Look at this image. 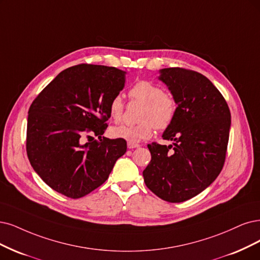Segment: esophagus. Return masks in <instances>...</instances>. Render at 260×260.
Returning <instances> with one entry per match:
<instances>
[{
    "instance_id": "1",
    "label": "esophagus",
    "mask_w": 260,
    "mask_h": 260,
    "mask_svg": "<svg viewBox=\"0 0 260 260\" xmlns=\"http://www.w3.org/2000/svg\"><path fill=\"white\" fill-rule=\"evenodd\" d=\"M139 147V143H134V142H127V148L128 149H135Z\"/></svg>"
}]
</instances>
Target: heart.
<instances>
[{"mask_svg": "<svg viewBox=\"0 0 260 260\" xmlns=\"http://www.w3.org/2000/svg\"><path fill=\"white\" fill-rule=\"evenodd\" d=\"M133 101L143 103L136 124H122L111 128V136L137 143L152 135L153 127L166 129L175 120L178 105L172 95L165 93L159 85L140 80L129 91ZM125 105L120 95H115L109 104L110 117L120 122L123 119Z\"/></svg>", "mask_w": 260, "mask_h": 260, "instance_id": "heart-1", "label": "heart"}]
</instances>
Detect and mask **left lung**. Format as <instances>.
<instances>
[{
    "mask_svg": "<svg viewBox=\"0 0 260 260\" xmlns=\"http://www.w3.org/2000/svg\"><path fill=\"white\" fill-rule=\"evenodd\" d=\"M177 102L175 120L162 134L170 146L148 145L147 187L168 203H182L206 189L222 171L229 139L230 110L206 76L182 67L160 71Z\"/></svg>",
    "mask_w": 260,
    "mask_h": 260,
    "instance_id": "left-lung-1",
    "label": "left lung"
}]
</instances>
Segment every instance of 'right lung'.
Listing matches in <instances>:
<instances>
[{
	"instance_id": "right-lung-1",
	"label": "right lung",
	"mask_w": 260,
	"mask_h": 260,
	"mask_svg": "<svg viewBox=\"0 0 260 260\" xmlns=\"http://www.w3.org/2000/svg\"><path fill=\"white\" fill-rule=\"evenodd\" d=\"M125 80L126 72L115 67L75 65L57 75L30 106L26 154L36 174L57 193L73 199L90 194L126 152L124 139L103 137L110 101Z\"/></svg>"
}]
</instances>
